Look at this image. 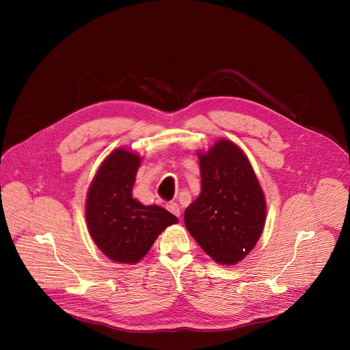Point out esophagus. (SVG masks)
Returning <instances> with one entry per match:
<instances>
[{"label":"esophagus","mask_w":350,"mask_h":350,"mask_svg":"<svg viewBox=\"0 0 350 350\" xmlns=\"http://www.w3.org/2000/svg\"><path fill=\"white\" fill-rule=\"evenodd\" d=\"M166 208H167V211H169L170 213H173L174 216H177V217H180V216H181V209H180L178 204H176V202H170V204H167V205H166Z\"/></svg>","instance_id":"1"}]
</instances>
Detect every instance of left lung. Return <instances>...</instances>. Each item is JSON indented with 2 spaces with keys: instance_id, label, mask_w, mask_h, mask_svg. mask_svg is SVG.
Segmentation results:
<instances>
[{
  "instance_id": "8db88e82",
  "label": "left lung",
  "mask_w": 350,
  "mask_h": 350,
  "mask_svg": "<svg viewBox=\"0 0 350 350\" xmlns=\"http://www.w3.org/2000/svg\"><path fill=\"white\" fill-rule=\"evenodd\" d=\"M196 155L201 193L185 209V227L216 263L234 266L249 255L263 232L265 192L235 142L220 138Z\"/></svg>"
}]
</instances>
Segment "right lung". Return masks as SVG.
Here are the masks:
<instances>
[{
  "mask_svg": "<svg viewBox=\"0 0 350 350\" xmlns=\"http://www.w3.org/2000/svg\"><path fill=\"white\" fill-rule=\"evenodd\" d=\"M142 157L116 148L98 167L85 198V221L94 243L116 263L135 265L159 234L178 219L158 205L133 196Z\"/></svg>",
  "mask_w": 350,
  "mask_h": 350,
  "instance_id": "right-lung-1",
  "label": "right lung"
}]
</instances>
